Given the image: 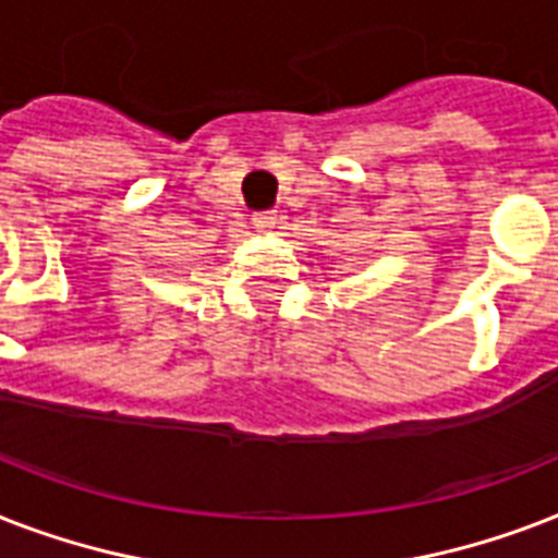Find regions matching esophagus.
I'll return each instance as SVG.
<instances>
[{"instance_id": "obj_1", "label": "esophagus", "mask_w": 558, "mask_h": 558, "mask_svg": "<svg viewBox=\"0 0 558 558\" xmlns=\"http://www.w3.org/2000/svg\"><path fill=\"white\" fill-rule=\"evenodd\" d=\"M252 226L257 228V231H269V228L278 226V214H275V210H257L252 217Z\"/></svg>"}]
</instances>
